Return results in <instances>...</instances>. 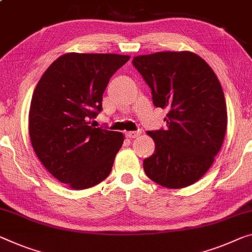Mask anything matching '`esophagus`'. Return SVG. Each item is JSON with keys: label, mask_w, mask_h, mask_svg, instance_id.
Here are the masks:
<instances>
[{"label": "esophagus", "mask_w": 252, "mask_h": 252, "mask_svg": "<svg viewBox=\"0 0 252 252\" xmlns=\"http://www.w3.org/2000/svg\"><path fill=\"white\" fill-rule=\"evenodd\" d=\"M139 135H141V131H139V130H137V131H127V133H126V137H128V138H135V137L139 136Z\"/></svg>", "instance_id": "1"}]
</instances>
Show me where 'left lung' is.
<instances>
[{"instance_id":"1","label":"left lung","mask_w":252,"mask_h":252,"mask_svg":"<svg viewBox=\"0 0 252 252\" xmlns=\"http://www.w3.org/2000/svg\"><path fill=\"white\" fill-rule=\"evenodd\" d=\"M152 91L156 107L166 108V129L148 131L156 151L143 161L151 180L166 188L198 181L223 144L227 113L220 83L206 62L191 52H158L133 59Z\"/></svg>"}]
</instances>
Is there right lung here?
I'll list each match as a JSON object with an SVG mask.
<instances>
[{"mask_svg":"<svg viewBox=\"0 0 252 252\" xmlns=\"http://www.w3.org/2000/svg\"><path fill=\"white\" fill-rule=\"evenodd\" d=\"M130 56L68 53L46 69L34 89L29 135L47 171L73 189H87L109 176L124 142L119 131L95 128L89 119L102 110L110 77Z\"/></svg>","mask_w":252,"mask_h":252,"instance_id":"1","label":"right lung"}]
</instances>
